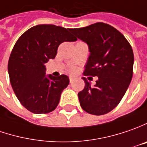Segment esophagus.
Returning <instances> with one entry per match:
<instances>
[{
	"label": "esophagus",
	"mask_w": 147,
	"mask_h": 147,
	"mask_svg": "<svg viewBox=\"0 0 147 147\" xmlns=\"http://www.w3.org/2000/svg\"><path fill=\"white\" fill-rule=\"evenodd\" d=\"M69 80H70V83H72L74 81V78L72 76H70V77H69Z\"/></svg>",
	"instance_id": "esophagus-1"
}]
</instances>
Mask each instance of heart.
<instances>
[{
  "label": "heart",
  "instance_id": "heart-1",
  "mask_svg": "<svg viewBox=\"0 0 147 147\" xmlns=\"http://www.w3.org/2000/svg\"><path fill=\"white\" fill-rule=\"evenodd\" d=\"M76 69L75 68V67H72V68L71 69V72H75V71H76Z\"/></svg>",
  "mask_w": 147,
  "mask_h": 147
}]
</instances>
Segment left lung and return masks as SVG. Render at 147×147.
Instances as JSON below:
<instances>
[{
    "mask_svg": "<svg viewBox=\"0 0 147 147\" xmlns=\"http://www.w3.org/2000/svg\"><path fill=\"white\" fill-rule=\"evenodd\" d=\"M71 32L89 46L84 75L98 77L94 87L82 78L85 86L78 94L80 104L89 114H107L119 103L131 82L132 47L123 34L107 23H96Z\"/></svg>",
    "mask_w": 147,
    "mask_h": 147,
    "instance_id": "1",
    "label": "left lung"
}]
</instances>
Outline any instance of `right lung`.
<instances>
[{"label":"right lung","mask_w":147,"mask_h":147,"mask_svg":"<svg viewBox=\"0 0 147 147\" xmlns=\"http://www.w3.org/2000/svg\"><path fill=\"white\" fill-rule=\"evenodd\" d=\"M70 28L52 24L34 26L18 38L9 58L8 72L13 92L29 111L45 114L57 107L69 84L66 75H45V63L55 58L59 45L76 41Z\"/></svg>","instance_id":"right-lung-1"}]
</instances>
